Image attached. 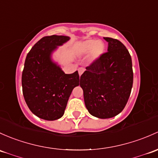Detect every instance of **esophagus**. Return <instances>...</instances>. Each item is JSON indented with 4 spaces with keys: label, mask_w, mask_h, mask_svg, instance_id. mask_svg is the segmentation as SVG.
<instances>
[{
    "label": "esophagus",
    "mask_w": 158,
    "mask_h": 158,
    "mask_svg": "<svg viewBox=\"0 0 158 158\" xmlns=\"http://www.w3.org/2000/svg\"><path fill=\"white\" fill-rule=\"evenodd\" d=\"M84 71H85V69H84V68H82V67H80V68H79V69H78V72H79V76H81V75L83 73Z\"/></svg>",
    "instance_id": "34e87169"
}]
</instances>
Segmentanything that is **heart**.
Wrapping results in <instances>:
<instances>
[{
	"label": "heart",
	"mask_w": 158,
	"mask_h": 158,
	"mask_svg": "<svg viewBox=\"0 0 158 158\" xmlns=\"http://www.w3.org/2000/svg\"><path fill=\"white\" fill-rule=\"evenodd\" d=\"M105 51V44L97 39H87L79 43L76 48L77 54L86 56L90 54L92 60H96L102 55Z\"/></svg>",
	"instance_id": "b5f03b06"
}]
</instances>
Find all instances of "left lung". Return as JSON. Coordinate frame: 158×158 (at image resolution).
Masks as SVG:
<instances>
[{
	"mask_svg": "<svg viewBox=\"0 0 158 158\" xmlns=\"http://www.w3.org/2000/svg\"><path fill=\"white\" fill-rule=\"evenodd\" d=\"M108 42L102 54L80 77L85 107L89 114L100 119L114 117L122 112L133 83L132 58L119 40L104 38Z\"/></svg>",
	"mask_w": 158,
	"mask_h": 158,
	"instance_id": "left-lung-1",
	"label": "left lung"
}]
</instances>
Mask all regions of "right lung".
I'll use <instances>...</instances> for the list:
<instances>
[{
	"label": "right lung",
	"mask_w": 158,
	"mask_h": 158,
	"mask_svg": "<svg viewBox=\"0 0 158 158\" xmlns=\"http://www.w3.org/2000/svg\"><path fill=\"white\" fill-rule=\"evenodd\" d=\"M70 38L46 36L31 48L25 60L23 93L29 108L39 118L56 120L63 117L72 91L79 85L78 71L66 74L53 54Z\"/></svg>",
	"instance_id": "obj_1"
}]
</instances>
